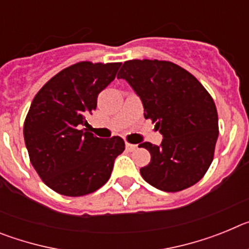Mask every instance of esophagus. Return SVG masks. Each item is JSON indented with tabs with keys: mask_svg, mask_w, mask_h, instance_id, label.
I'll return each mask as SVG.
<instances>
[{
	"mask_svg": "<svg viewBox=\"0 0 249 249\" xmlns=\"http://www.w3.org/2000/svg\"><path fill=\"white\" fill-rule=\"evenodd\" d=\"M126 148L128 149L129 152H133L137 149V144H132V143H126Z\"/></svg>",
	"mask_w": 249,
	"mask_h": 249,
	"instance_id": "34e87169",
	"label": "esophagus"
}]
</instances>
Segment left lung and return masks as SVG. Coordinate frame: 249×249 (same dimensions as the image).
<instances>
[{"label":"left lung","mask_w":249,"mask_h":249,"mask_svg":"<svg viewBox=\"0 0 249 249\" xmlns=\"http://www.w3.org/2000/svg\"><path fill=\"white\" fill-rule=\"evenodd\" d=\"M117 78L140 96L144 118L163 136L160 146L141 143L151 162L140 169L144 181L164 192H179L206 175L218 138L214 101L193 74L169 61L131 59Z\"/></svg>","instance_id":"obj_1"}]
</instances>
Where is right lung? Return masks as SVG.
<instances>
[{"mask_svg": "<svg viewBox=\"0 0 249 249\" xmlns=\"http://www.w3.org/2000/svg\"><path fill=\"white\" fill-rule=\"evenodd\" d=\"M120 67V62L74 63L52 77L31 103L23 124L30 160L46 186L59 195L80 197L97 191L124 151L118 136L105 140L83 128Z\"/></svg>", "mask_w": 249, "mask_h": 249, "instance_id": "right-lung-1", "label": "right lung"}]
</instances>
